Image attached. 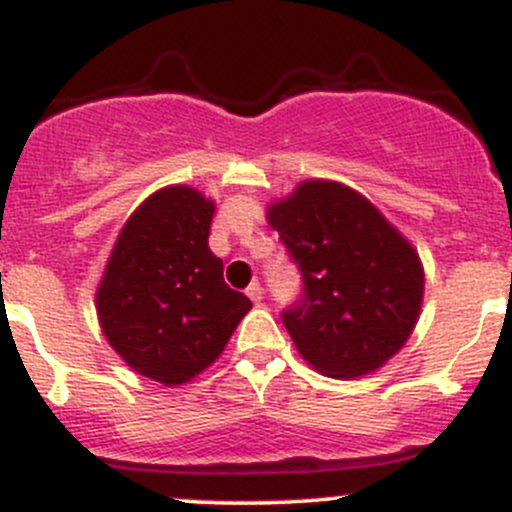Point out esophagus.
Wrapping results in <instances>:
<instances>
[{"label":"esophagus","instance_id":"34e87169","mask_svg":"<svg viewBox=\"0 0 512 512\" xmlns=\"http://www.w3.org/2000/svg\"><path fill=\"white\" fill-rule=\"evenodd\" d=\"M265 291H262V286H260V282H252L250 286H247V296H250V301L252 303H260L262 299H265Z\"/></svg>","mask_w":512,"mask_h":512}]
</instances>
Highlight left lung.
<instances>
[{
    "label": "left lung",
    "mask_w": 512,
    "mask_h": 512,
    "mask_svg": "<svg viewBox=\"0 0 512 512\" xmlns=\"http://www.w3.org/2000/svg\"><path fill=\"white\" fill-rule=\"evenodd\" d=\"M265 216L303 274V299L284 313L299 355L330 379L379 372L423 311L415 245L367 196L335 179H303L269 201Z\"/></svg>",
    "instance_id": "1"
}]
</instances>
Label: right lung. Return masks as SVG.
<instances>
[{
	"mask_svg": "<svg viewBox=\"0 0 512 512\" xmlns=\"http://www.w3.org/2000/svg\"><path fill=\"white\" fill-rule=\"evenodd\" d=\"M213 211L189 184L157 189L121 226L94 294L111 350L170 389L204 374L252 308L209 250Z\"/></svg>",
	"mask_w": 512,
	"mask_h": 512,
	"instance_id": "right-lung-1",
	"label": "right lung"
}]
</instances>
